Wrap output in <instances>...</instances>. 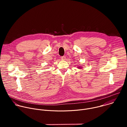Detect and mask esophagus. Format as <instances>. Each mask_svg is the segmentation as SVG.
Instances as JSON below:
<instances>
[{
    "label": "esophagus",
    "instance_id": "1",
    "mask_svg": "<svg viewBox=\"0 0 127 127\" xmlns=\"http://www.w3.org/2000/svg\"><path fill=\"white\" fill-rule=\"evenodd\" d=\"M65 58H66L65 56H62V57H61V59L62 60H65Z\"/></svg>",
    "mask_w": 127,
    "mask_h": 127
}]
</instances>
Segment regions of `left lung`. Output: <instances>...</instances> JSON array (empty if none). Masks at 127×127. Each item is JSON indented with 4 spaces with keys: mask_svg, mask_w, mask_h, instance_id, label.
Here are the masks:
<instances>
[{
    "mask_svg": "<svg viewBox=\"0 0 127 127\" xmlns=\"http://www.w3.org/2000/svg\"><path fill=\"white\" fill-rule=\"evenodd\" d=\"M78 69H82V67H81V66H78Z\"/></svg>",
    "mask_w": 127,
    "mask_h": 127,
    "instance_id": "8db88e82",
    "label": "left lung"
}]
</instances>
